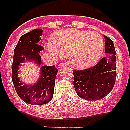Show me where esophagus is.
Here are the masks:
<instances>
[{
    "mask_svg": "<svg viewBox=\"0 0 130 130\" xmlns=\"http://www.w3.org/2000/svg\"><path fill=\"white\" fill-rule=\"evenodd\" d=\"M66 65H67V64H66V63H60V64H59L57 65V67H58L59 69H60V68H62V67H65V66H66Z\"/></svg>",
    "mask_w": 130,
    "mask_h": 130,
    "instance_id": "esophagus-1",
    "label": "esophagus"
}]
</instances>
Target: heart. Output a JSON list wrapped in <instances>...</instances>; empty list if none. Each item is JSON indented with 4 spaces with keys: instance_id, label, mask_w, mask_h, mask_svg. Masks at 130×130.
Instances as JSON below:
<instances>
[{
    "instance_id": "obj_1",
    "label": "heart",
    "mask_w": 130,
    "mask_h": 130,
    "mask_svg": "<svg viewBox=\"0 0 130 130\" xmlns=\"http://www.w3.org/2000/svg\"><path fill=\"white\" fill-rule=\"evenodd\" d=\"M46 47L55 56H70L73 66L85 69L95 64L100 59L104 42L96 32L69 29L55 33Z\"/></svg>"
}]
</instances>
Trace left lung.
Wrapping results in <instances>:
<instances>
[{
  "label": "left lung",
  "instance_id": "left-lung-1",
  "mask_svg": "<svg viewBox=\"0 0 130 130\" xmlns=\"http://www.w3.org/2000/svg\"><path fill=\"white\" fill-rule=\"evenodd\" d=\"M106 40L105 53L107 56L88 69L73 71V85L77 94L88 101L104 98L112 90L117 77L116 55L114 43L104 36Z\"/></svg>",
  "mask_w": 130,
  "mask_h": 130
}]
</instances>
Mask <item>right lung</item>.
<instances>
[{"instance_id":"1","label":"right lung","mask_w":130,"mask_h":130,"mask_svg":"<svg viewBox=\"0 0 130 130\" xmlns=\"http://www.w3.org/2000/svg\"><path fill=\"white\" fill-rule=\"evenodd\" d=\"M42 36V30L36 29L22 35L14 49L11 79L18 95L22 101L31 105H43L53 98L55 81L58 70L54 66H43L41 68V77L34 86H22L18 77L20 63L25 59L35 61L41 64L40 51L44 48L38 44Z\"/></svg>"}]
</instances>
